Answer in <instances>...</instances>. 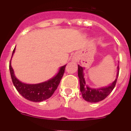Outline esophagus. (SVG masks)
Instances as JSON below:
<instances>
[{
	"instance_id": "34e87169",
	"label": "esophagus",
	"mask_w": 131,
	"mask_h": 131,
	"mask_svg": "<svg viewBox=\"0 0 131 131\" xmlns=\"http://www.w3.org/2000/svg\"><path fill=\"white\" fill-rule=\"evenodd\" d=\"M72 60L73 61H74V62H77L78 58H77V57H76L75 56H73L72 58Z\"/></svg>"
}]
</instances>
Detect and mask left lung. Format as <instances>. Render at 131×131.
<instances>
[{
    "mask_svg": "<svg viewBox=\"0 0 131 131\" xmlns=\"http://www.w3.org/2000/svg\"><path fill=\"white\" fill-rule=\"evenodd\" d=\"M84 68L78 65V76L79 78L80 91L82 94L83 99L89 102H98L103 100L112 92L117 83L118 75H119V66H117V73L115 81L106 87L100 88V89H91L87 86L85 83L84 78Z\"/></svg>",
    "mask_w": 131,
    "mask_h": 131,
    "instance_id": "1",
    "label": "left lung"
}]
</instances>
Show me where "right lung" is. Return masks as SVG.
<instances>
[{
    "label": "right lung",
    "mask_w": 131,
    "mask_h": 131,
    "mask_svg": "<svg viewBox=\"0 0 131 131\" xmlns=\"http://www.w3.org/2000/svg\"><path fill=\"white\" fill-rule=\"evenodd\" d=\"M14 52L15 48L12 52V56ZM66 66V65L61 67L57 75L53 78L50 79L47 81L34 84L24 83L16 78L13 68H12L11 60L9 66V69H10V75L13 84L18 92L27 100L35 102H39L48 99L50 97L52 96L56 90L57 89L60 81L63 77Z\"/></svg>",
    "instance_id": "1"
}]
</instances>
